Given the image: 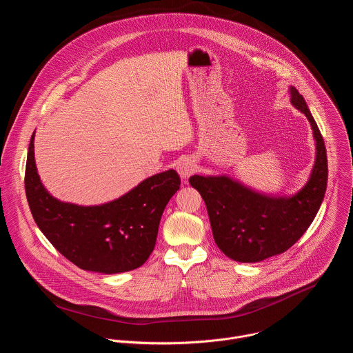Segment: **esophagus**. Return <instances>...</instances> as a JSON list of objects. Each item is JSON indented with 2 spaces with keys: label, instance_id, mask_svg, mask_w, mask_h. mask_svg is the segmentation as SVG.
<instances>
[{
  "label": "esophagus",
  "instance_id": "esophagus-1",
  "mask_svg": "<svg viewBox=\"0 0 353 353\" xmlns=\"http://www.w3.org/2000/svg\"><path fill=\"white\" fill-rule=\"evenodd\" d=\"M176 171H178L181 179L186 182V179L196 171V161L192 157H185V159L179 160V163L176 165Z\"/></svg>",
  "mask_w": 353,
  "mask_h": 353
}]
</instances>
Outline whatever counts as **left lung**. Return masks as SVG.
Here are the masks:
<instances>
[{
  "instance_id": "1",
  "label": "left lung",
  "mask_w": 353,
  "mask_h": 353,
  "mask_svg": "<svg viewBox=\"0 0 353 353\" xmlns=\"http://www.w3.org/2000/svg\"><path fill=\"white\" fill-rule=\"evenodd\" d=\"M291 104L310 122L316 159L307 182L292 196L256 192L227 175H192L201 194L220 250L241 263H259L284 253L313 223L327 189V152L319 126L303 99L290 86Z\"/></svg>"
}]
</instances>
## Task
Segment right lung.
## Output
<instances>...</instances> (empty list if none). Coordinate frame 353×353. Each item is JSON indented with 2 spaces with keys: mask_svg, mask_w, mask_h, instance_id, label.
Here are the masks:
<instances>
[{
  "mask_svg": "<svg viewBox=\"0 0 353 353\" xmlns=\"http://www.w3.org/2000/svg\"><path fill=\"white\" fill-rule=\"evenodd\" d=\"M32 134L25 190L32 216L50 243L82 270L119 274L152 254L163 211L181 179L174 170L156 174L111 201L81 205L54 197L40 181Z\"/></svg>",
  "mask_w": 353,
  "mask_h": 353,
  "instance_id": "1",
  "label": "right lung"
}]
</instances>
